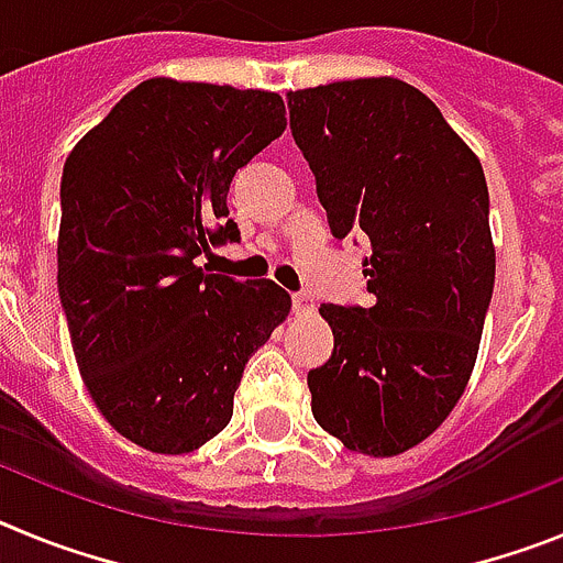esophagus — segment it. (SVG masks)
I'll list each match as a JSON object with an SVG mask.
<instances>
[{"label":"esophagus","mask_w":563,"mask_h":563,"mask_svg":"<svg viewBox=\"0 0 563 563\" xmlns=\"http://www.w3.org/2000/svg\"><path fill=\"white\" fill-rule=\"evenodd\" d=\"M292 310H296V316H307V312L316 310V298L307 290L292 292Z\"/></svg>","instance_id":"esophagus-1"}]
</instances>
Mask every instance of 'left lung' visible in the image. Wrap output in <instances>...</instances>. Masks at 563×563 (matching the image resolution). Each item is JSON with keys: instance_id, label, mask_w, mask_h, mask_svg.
<instances>
[{"instance_id": "left-lung-1", "label": "left lung", "mask_w": 563, "mask_h": 563, "mask_svg": "<svg viewBox=\"0 0 563 563\" xmlns=\"http://www.w3.org/2000/svg\"><path fill=\"white\" fill-rule=\"evenodd\" d=\"M287 107L332 236L372 245L375 305L318 310L335 350L307 375L312 417L357 454H402L451 415L479 352L496 278L482 163L397 78L296 89Z\"/></svg>"}]
</instances>
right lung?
Returning a JSON list of instances; mask_svg holds the SVG:
<instances>
[{
    "mask_svg": "<svg viewBox=\"0 0 563 563\" xmlns=\"http://www.w3.org/2000/svg\"><path fill=\"white\" fill-rule=\"evenodd\" d=\"M265 89L148 78L62 174L58 296L89 397L118 434L188 454L231 422L245 363L290 312L271 278L197 267L236 242L233 174L285 132Z\"/></svg>",
    "mask_w": 563,
    "mask_h": 563,
    "instance_id": "right-lung-1",
    "label": "right lung"
}]
</instances>
